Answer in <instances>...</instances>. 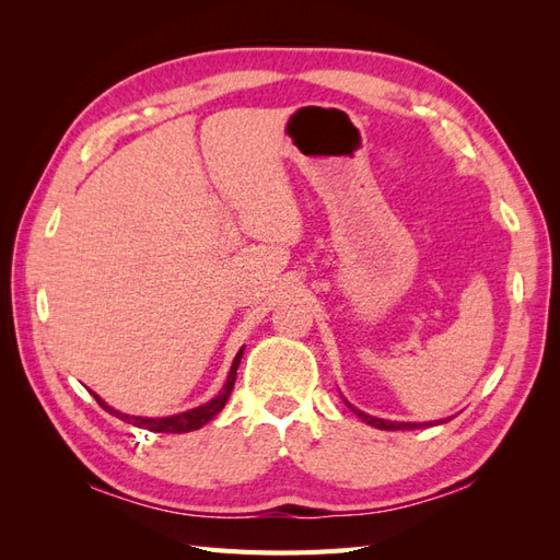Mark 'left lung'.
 Instances as JSON below:
<instances>
[{
	"label": "left lung",
	"mask_w": 560,
	"mask_h": 560,
	"mask_svg": "<svg viewBox=\"0 0 560 560\" xmlns=\"http://www.w3.org/2000/svg\"><path fill=\"white\" fill-rule=\"evenodd\" d=\"M346 404H348V409H352V413L358 416L360 420H364L366 425H371V428H378V430H418V428H428V425H434V422H395V420H383V418H374V416H369V413H364V411H360V409H354V406L348 401V399H343ZM439 422H446V420H436V425Z\"/></svg>",
	"instance_id": "obj_1"
}]
</instances>
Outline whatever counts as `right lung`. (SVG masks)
I'll return each instance as SVG.
<instances>
[{"label": "right lung", "mask_w": 560, "mask_h": 560, "mask_svg": "<svg viewBox=\"0 0 560 560\" xmlns=\"http://www.w3.org/2000/svg\"><path fill=\"white\" fill-rule=\"evenodd\" d=\"M243 350H238V354H235V360L231 364V371H229V378L224 383V387L219 389V395L212 397L208 404L198 406V409H191V411H184V413H177V416H167V418H140V416H128V413H121L112 409V406H107L103 399H100L95 393L93 397L97 399V404L103 406V409L116 418H121L124 422H130V425H138V428H144L149 432H165V434H182V432H191V430H198L206 425V422H210L219 411L224 409V404L229 401V395L233 389V383H235V374H238V364H241V358H243Z\"/></svg>", "instance_id": "obj_1"}]
</instances>
